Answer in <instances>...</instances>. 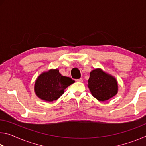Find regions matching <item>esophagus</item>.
Wrapping results in <instances>:
<instances>
[{
	"instance_id": "34e87169",
	"label": "esophagus",
	"mask_w": 146,
	"mask_h": 146,
	"mask_svg": "<svg viewBox=\"0 0 146 146\" xmlns=\"http://www.w3.org/2000/svg\"><path fill=\"white\" fill-rule=\"evenodd\" d=\"M75 81H76V82H82L83 80H82V78H79V79H76Z\"/></svg>"
}]
</instances>
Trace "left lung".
I'll return each instance as SVG.
<instances>
[{
  "instance_id": "8db88e82",
  "label": "left lung",
  "mask_w": 146,
  "mask_h": 146,
  "mask_svg": "<svg viewBox=\"0 0 146 146\" xmlns=\"http://www.w3.org/2000/svg\"><path fill=\"white\" fill-rule=\"evenodd\" d=\"M88 88L93 97L99 101L109 100L118 92L116 78L101 69H95L91 71Z\"/></svg>"
}]
</instances>
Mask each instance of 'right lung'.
<instances>
[{"label":"right lung","mask_w":146,"mask_h":146,"mask_svg":"<svg viewBox=\"0 0 146 146\" xmlns=\"http://www.w3.org/2000/svg\"><path fill=\"white\" fill-rule=\"evenodd\" d=\"M75 82L70 77L64 76L57 69L44 72L38 76L35 81L34 90L40 99L52 102L57 100L64 92V90Z\"/></svg>","instance_id":"obj_1"}]
</instances>
